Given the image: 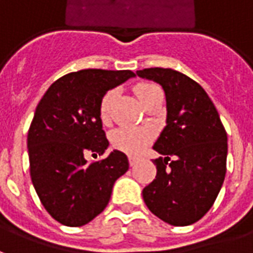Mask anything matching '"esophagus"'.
<instances>
[{
  "label": "esophagus",
  "mask_w": 253,
  "mask_h": 253,
  "mask_svg": "<svg viewBox=\"0 0 253 253\" xmlns=\"http://www.w3.org/2000/svg\"><path fill=\"white\" fill-rule=\"evenodd\" d=\"M137 161H138V159L137 157H134V156H130V157H128V163H130V165H135L137 164Z\"/></svg>",
  "instance_id": "34e87169"
}]
</instances>
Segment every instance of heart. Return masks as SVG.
<instances>
[{"instance_id": "b5f03b06", "label": "heart", "mask_w": 253, "mask_h": 253, "mask_svg": "<svg viewBox=\"0 0 253 253\" xmlns=\"http://www.w3.org/2000/svg\"><path fill=\"white\" fill-rule=\"evenodd\" d=\"M160 90L159 86L154 84H138L134 92L141 104L145 107L149 100L153 97L154 93ZM115 90L107 92L100 103V119L103 123H108L111 118V108L115 100ZM152 135L150 132L142 128H131V127H121L111 134V145L116 149L127 154H138L141 150L146 148V145L150 142Z\"/></svg>"}]
</instances>
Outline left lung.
<instances>
[{"mask_svg":"<svg viewBox=\"0 0 253 253\" xmlns=\"http://www.w3.org/2000/svg\"><path fill=\"white\" fill-rule=\"evenodd\" d=\"M160 84L167 100V126L154 142L157 175L142 191L150 211L173 226L206 214L226 173L228 135L205 89L186 74L164 67L138 70Z\"/></svg>","mask_w":253,"mask_h":253,"instance_id":"left-lung-1","label":"left lung"}]
</instances>
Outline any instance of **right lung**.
Returning a JSON list of instances; mask_svg holds the SVG:
<instances>
[{
  "label": "right lung",
  "mask_w": 253,
  "mask_h": 253,
  "mask_svg": "<svg viewBox=\"0 0 253 253\" xmlns=\"http://www.w3.org/2000/svg\"><path fill=\"white\" fill-rule=\"evenodd\" d=\"M135 77L131 70L85 69L69 73L47 89L36 107L27 148L31 180L42 205L58 222L83 226L104 210L115 181L128 169L125 153L103 154L108 139L100 119L104 94Z\"/></svg>",
  "instance_id": "add662e5"
}]
</instances>
